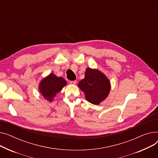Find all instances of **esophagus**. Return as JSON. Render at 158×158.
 Wrapping results in <instances>:
<instances>
[{"instance_id": "34e87169", "label": "esophagus", "mask_w": 158, "mask_h": 158, "mask_svg": "<svg viewBox=\"0 0 158 158\" xmlns=\"http://www.w3.org/2000/svg\"><path fill=\"white\" fill-rule=\"evenodd\" d=\"M69 83H71V84H73V85H75L77 83V81L76 80H73V81H70Z\"/></svg>"}]
</instances>
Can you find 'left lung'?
Returning a JSON list of instances; mask_svg holds the SVG:
<instances>
[{"instance_id":"left-lung-1","label":"left lung","mask_w":158,"mask_h":158,"mask_svg":"<svg viewBox=\"0 0 158 158\" xmlns=\"http://www.w3.org/2000/svg\"><path fill=\"white\" fill-rule=\"evenodd\" d=\"M78 86L85 92L86 99L94 105H98L105 100L110 90V81L105 75L90 68L86 69L85 78Z\"/></svg>"}]
</instances>
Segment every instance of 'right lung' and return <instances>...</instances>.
Segmentation results:
<instances>
[{"label":"right lung","instance_id":"add662e5","mask_svg":"<svg viewBox=\"0 0 158 158\" xmlns=\"http://www.w3.org/2000/svg\"><path fill=\"white\" fill-rule=\"evenodd\" d=\"M67 84L62 77H57L53 73L44 78L40 85V90L43 96L50 101Z\"/></svg>","mask_w":158,"mask_h":158}]
</instances>
